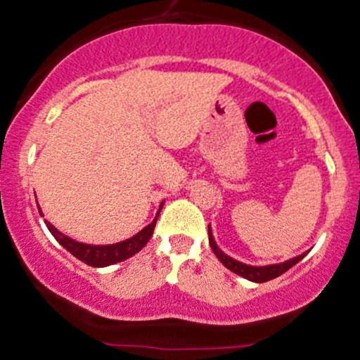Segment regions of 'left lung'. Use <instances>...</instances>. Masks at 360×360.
I'll list each match as a JSON object with an SVG mask.
<instances>
[{
    "label": "left lung",
    "mask_w": 360,
    "mask_h": 360,
    "mask_svg": "<svg viewBox=\"0 0 360 360\" xmlns=\"http://www.w3.org/2000/svg\"><path fill=\"white\" fill-rule=\"evenodd\" d=\"M207 236H210L211 250H213V253L217 255L218 260L224 263L229 270H232V272L237 274V276L244 277V279H248V281H253V283H266V281L276 279V277L283 276L286 270H290L292 265H296V263H298L307 255V253H303V255H300V257L291 258V260H288V262L272 263V265H263V266L246 265V263L237 262L232 257H229V255H225L224 251L218 248V244L214 243V239H213V234H211V225H207Z\"/></svg>",
    "instance_id": "left-lung-1"
}]
</instances>
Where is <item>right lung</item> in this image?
<instances>
[{
  "mask_svg": "<svg viewBox=\"0 0 360 360\" xmlns=\"http://www.w3.org/2000/svg\"><path fill=\"white\" fill-rule=\"evenodd\" d=\"M161 207H162V202H161V206H159V211H161ZM38 210H39V206H38ZM159 211H158V214H155L154 220L150 221L147 227H143L139 234H135L126 240H121V243L103 244V246H95V244H84V243H79V240H74V239H70L69 236L62 234L60 231H57V229H55L50 221L44 220V224H46L48 231L51 232V236H53L55 239H57L58 243H60L70 255H74L77 260H81L90 266H107V265H114V263H117V262L128 260L129 257H133L135 253H139V251L142 250L147 243H149V239L153 237L155 221H158ZM39 213H41V210H39ZM41 217H43V213H41Z\"/></svg>",
  "mask_w": 360,
  "mask_h": 360,
  "instance_id": "add662e5",
  "label": "right lung"
}]
</instances>
